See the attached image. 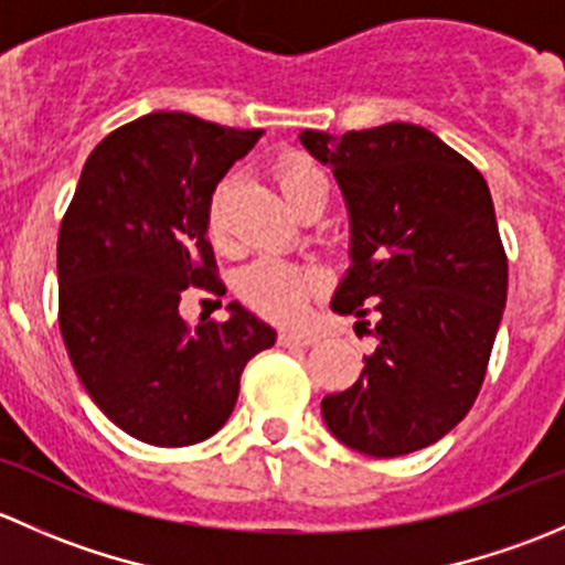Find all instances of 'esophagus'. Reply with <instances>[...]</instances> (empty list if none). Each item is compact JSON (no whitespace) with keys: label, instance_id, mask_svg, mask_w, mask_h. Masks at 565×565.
Segmentation results:
<instances>
[{"label":"esophagus","instance_id":"1","mask_svg":"<svg viewBox=\"0 0 565 565\" xmlns=\"http://www.w3.org/2000/svg\"><path fill=\"white\" fill-rule=\"evenodd\" d=\"M317 341L315 333H303V330H281L278 333V344L281 347H311Z\"/></svg>","mask_w":565,"mask_h":565}]
</instances>
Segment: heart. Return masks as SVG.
Masks as SVG:
<instances>
[{"label": "heart", "mask_w": 565, "mask_h": 565, "mask_svg": "<svg viewBox=\"0 0 565 565\" xmlns=\"http://www.w3.org/2000/svg\"><path fill=\"white\" fill-rule=\"evenodd\" d=\"M276 182L281 188L284 199L295 213L309 207L319 196H328V180L319 172L315 163L303 156H284L276 163ZM226 185L221 182L215 188L213 199H210L207 210V230L215 243H224V221H221V204H224ZM322 287V276L315 267H298L287 265L281 259H256L237 278V292L246 300L254 311L259 315L278 319V322H289L303 315V306L309 295H315Z\"/></svg>", "instance_id": "b5f03b06"}]
</instances>
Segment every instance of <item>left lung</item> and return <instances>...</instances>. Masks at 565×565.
Returning a JSON list of instances; mask_svg holds the SVG:
<instances>
[{
    "label": "left lung",
    "mask_w": 565,
    "mask_h": 565,
    "mask_svg": "<svg viewBox=\"0 0 565 565\" xmlns=\"http://www.w3.org/2000/svg\"><path fill=\"white\" fill-rule=\"evenodd\" d=\"M300 141L333 169L350 213L352 265L330 309L372 317L377 339L358 383L322 398V418L369 457L420 451L470 413L503 319L509 259L492 193L420 125Z\"/></svg>",
    "instance_id": "1"
}]
</instances>
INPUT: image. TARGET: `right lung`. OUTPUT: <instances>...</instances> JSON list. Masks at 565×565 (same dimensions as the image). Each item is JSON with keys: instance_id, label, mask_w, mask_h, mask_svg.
Segmentation results:
<instances>
[{"instance_id": "add662e5", "label": "right lung", "mask_w": 565, "mask_h": 565, "mask_svg": "<svg viewBox=\"0 0 565 565\" xmlns=\"http://www.w3.org/2000/svg\"><path fill=\"white\" fill-rule=\"evenodd\" d=\"M182 111L111 130L60 226V330L104 415L150 446L182 448L226 424L241 374L276 330L241 303L226 322L180 317L188 287L221 295L207 210L221 177L259 141Z\"/></svg>"}]
</instances>
